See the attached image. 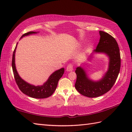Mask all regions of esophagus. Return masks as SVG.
I'll return each instance as SVG.
<instances>
[{"mask_svg":"<svg viewBox=\"0 0 132 132\" xmlns=\"http://www.w3.org/2000/svg\"><path fill=\"white\" fill-rule=\"evenodd\" d=\"M73 70V67H72V65L71 64H69L67 66V68H66V71H72Z\"/></svg>","mask_w":132,"mask_h":132,"instance_id":"1","label":"esophagus"}]
</instances>
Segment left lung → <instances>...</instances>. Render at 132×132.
I'll list each match as a JSON object with an SVG mask.
<instances>
[{
    "mask_svg": "<svg viewBox=\"0 0 132 132\" xmlns=\"http://www.w3.org/2000/svg\"><path fill=\"white\" fill-rule=\"evenodd\" d=\"M100 40L94 53H104L109 58L108 70L102 79L94 81L89 79L86 71L82 67H78L75 70L77 80L75 87L84 96L96 97L106 93L112 87L119 74L121 58L118 44L112 36L103 31H99ZM92 56L88 58L90 61Z\"/></svg>",
    "mask_w": 132,
    "mask_h": 132,
    "instance_id": "8db88e82",
    "label": "left lung"
}]
</instances>
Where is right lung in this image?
I'll return each mask as SVG.
<instances>
[{
    "instance_id": "obj_1",
    "label": "right lung",
    "mask_w": 132,
    "mask_h": 132,
    "mask_svg": "<svg viewBox=\"0 0 132 132\" xmlns=\"http://www.w3.org/2000/svg\"><path fill=\"white\" fill-rule=\"evenodd\" d=\"M38 32L32 31L29 32L24 34L21 36V38L32 34H36ZM17 45H18V43H17ZM17 45L13 53L12 67L16 83L18 85L19 89L24 94L31 97L36 98V99H44V98L50 96L54 93L57 87L59 80L62 77L64 71V68H61L52 73L46 82L44 83L43 85L35 86L34 85H30L22 79L16 70L15 56Z\"/></svg>"
}]
</instances>
